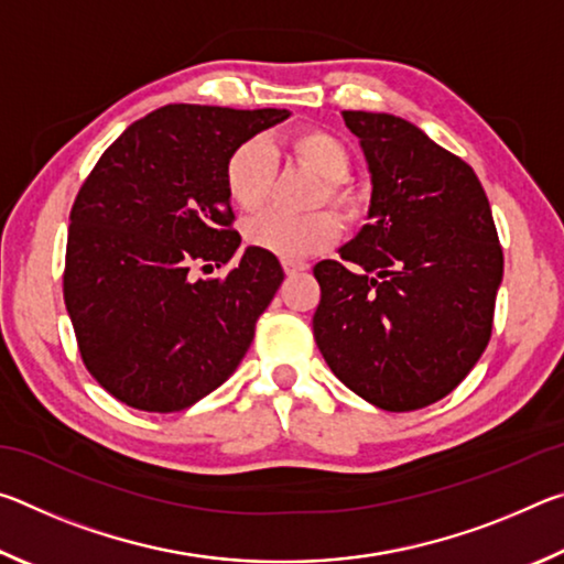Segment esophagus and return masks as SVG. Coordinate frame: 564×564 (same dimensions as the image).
<instances>
[{
  "label": "esophagus",
  "mask_w": 564,
  "mask_h": 564,
  "mask_svg": "<svg viewBox=\"0 0 564 564\" xmlns=\"http://www.w3.org/2000/svg\"><path fill=\"white\" fill-rule=\"evenodd\" d=\"M281 265H283V271L289 273V275H295V273H303V271H308V263H303V261H291V259H283V261H281Z\"/></svg>",
  "instance_id": "34e87169"
}]
</instances>
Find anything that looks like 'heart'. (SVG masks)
<instances>
[{
	"label": "heart",
	"mask_w": 564,
	"mask_h": 564,
	"mask_svg": "<svg viewBox=\"0 0 564 564\" xmlns=\"http://www.w3.org/2000/svg\"><path fill=\"white\" fill-rule=\"evenodd\" d=\"M283 149L313 174L321 176L313 204L330 202L346 218H358L362 196L348 184V151L333 133L323 129H299L283 139ZM224 184L231 202L243 212H256L265 204L273 186V159L263 141H243L226 159ZM340 234L338 216L328 208L291 216L283 212H261L243 221V238L248 246L261 248L281 259H308L336 243Z\"/></svg>",
	"instance_id": "b5f03b06"
}]
</instances>
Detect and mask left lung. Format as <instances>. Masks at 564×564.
<instances>
[{
    "instance_id": "left-lung-1",
    "label": "left lung",
    "mask_w": 564,
    "mask_h": 564,
    "mask_svg": "<svg viewBox=\"0 0 564 564\" xmlns=\"http://www.w3.org/2000/svg\"><path fill=\"white\" fill-rule=\"evenodd\" d=\"M360 139L370 224L321 261L313 316L323 358L390 413L445 398L488 348L502 246L475 171L393 113L343 111Z\"/></svg>"
}]
</instances>
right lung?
Returning a JSON list of instances; mask_svg holds the SVG:
<instances>
[{
	"instance_id": "right-lung-1",
	"label": "right lung",
	"mask_w": 564,
	"mask_h": 564,
	"mask_svg": "<svg viewBox=\"0 0 564 564\" xmlns=\"http://www.w3.org/2000/svg\"><path fill=\"white\" fill-rule=\"evenodd\" d=\"M285 109L169 104L104 151L69 214L64 303L97 383L129 408L176 413L238 368L283 283L273 253L248 246L224 184L231 151Z\"/></svg>"
}]
</instances>
